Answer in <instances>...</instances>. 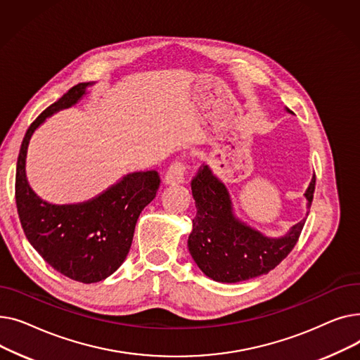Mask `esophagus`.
<instances>
[{
    "label": "esophagus",
    "instance_id": "obj_1",
    "mask_svg": "<svg viewBox=\"0 0 360 360\" xmlns=\"http://www.w3.org/2000/svg\"><path fill=\"white\" fill-rule=\"evenodd\" d=\"M185 172H186V166L182 162H174L167 167V172L163 178V182L166 185H176L185 182Z\"/></svg>",
    "mask_w": 360,
    "mask_h": 360
}]
</instances>
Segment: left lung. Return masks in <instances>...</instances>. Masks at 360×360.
<instances>
[{
  "label": "left lung",
  "mask_w": 360,
  "mask_h": 360,
  "mask_svg": "<svg viewBox=\"0 0 360 360\" xmlns=\"http://www.w3.org/2000/svg\"><path fill=\"white\" fill-rule=\"evenodd\" d=\"M191 190L197 216L188 236V250L198 269L214 281L238 283L267 274L293 250L307 221L304 217L277 238L251 228L236 216L228 186L209 165L193 179ZM314 191L315 175L304 194L307 216Z\"/></svg>",
  "instance_id": "obj_1"
}]
</instances>
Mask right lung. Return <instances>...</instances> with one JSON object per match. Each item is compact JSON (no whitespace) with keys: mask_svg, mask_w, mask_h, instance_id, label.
Returning a JSON list of instances; mask_svg holds the SVG:
<instances>
[{"mask_svg":"<svg viewBox=\"0 0 360 360\" xmlns=\"http://www.w3.org/2000/svg\"><path fill=\"white\" fill-rule=\"evenodd\" d=\"M94 83L71 87L46 108L26 131L15 170V202L23 232L49 266L65 277L98 283L125 261L140 213L156 197V170L124 175L90 200L53 204L37 195L27 181L26 159L34 131L53 113L77 105Z\"/></svg>","mask_w":360,"mask_h":360,"instance_id":"1","label":"right lung"}]
</instances>
